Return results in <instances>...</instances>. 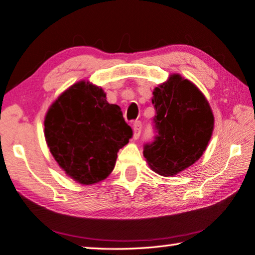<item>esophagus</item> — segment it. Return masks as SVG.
<instances>
[{"instance_id": "obj_1", "label": "esophagus", "mask_w": 255, "mask_h": 255, "mask_svg": "<svg viewBox=\"0 0 255 255\" xmlns=\"http://www.w3.org/2000/svg\"><path fill=\"white\" fill-rule=\"evenodd\" d=\"M132 130H134V138H138L142 131V123L140 121H135L134 126H132Z\"/></svg>"}]
</instances>
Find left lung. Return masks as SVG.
<instances>
[{"mask_svg": "<svg viewBox=\"0 0 255 255\" xmlns=\"http://www.w3.org/2000/svg\"><path fill=\"white\" fill-rule=\"evenodd\" d=\"M152 103L156 135L144 145V156L153 171L175 176L207 148L215 125L212 110L199 88L178 74L155 87Z\"/></svg>", "mask_w": 255, "mask_h": 255, "instance_id": "8db88e82", "label": "left lung"}]
</instances>
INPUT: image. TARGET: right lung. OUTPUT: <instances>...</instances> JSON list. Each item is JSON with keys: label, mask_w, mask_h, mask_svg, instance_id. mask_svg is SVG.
<instances>
[{"label": "right lung", "mask_w": 255, "mask_h": 255, "mask_svg": "<svg viewBox=\"0 0 255 255\" xmlns=\"http://www.w3.org/2000/svg\"><path fill=\"white\" fill-rule=\"evenodd\" d=\"M106 98L102 88L82 80L59 96L44 120L52 155L83 185L106 179L115 168L117 153L132 136L121 109Z\"/></svg>", "instance_id": "right-lung-1"}]
</instances>
